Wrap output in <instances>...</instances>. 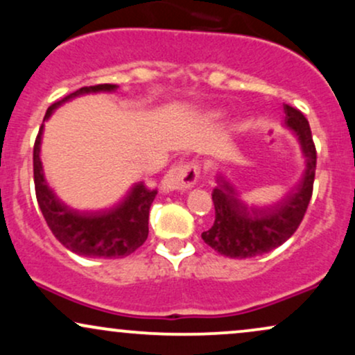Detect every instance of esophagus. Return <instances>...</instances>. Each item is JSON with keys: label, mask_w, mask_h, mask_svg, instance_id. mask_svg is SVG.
I'll use <instances>...</instances> for the list:
<instances>
[{"label": "esophagus", "mask_w": 355, "mask_h": 355, "mask_svg": "<svg viewBox=\"0 0 355 355\" xmlns=\"http://www.w3.org/2000/svg\"><path fill=\"white\" fill-rule=\"evenodd\" d=\"M198 165L195 164H180L173 168H170L162 180V190L173 191V190H189L198 180Z\"/></svg>", "instance_id": "34e87169"}]
</instances>
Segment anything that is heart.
Here are the masks:
<instances>
[{
    "label": "heart",
    "instance_id": "1",
    "mask_svg": "<svg viewBox=\"0 0 355 355\" xmlns=\"http://www.w3.org/2000/svg\"><path fill=\"white\" fill-rule=\"evenodd\" d=\"M211 116H214V118H217V116H220V113H218V112H215V113H211Z\"/></svg>",
    "mask_w": 355,
    "mask_h": 355
}]
</instances>
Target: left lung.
<instances>
[{
  "label": "left lung",
  "instance_id": "obj_1",
  "mask_svg": "<svg viewBox=\"0 0 355 355\" xmlns=\"http://www.w3.org/2000/svg\"><path fill=\"white\" fill-rule=\"evenodd\" d=\"M284 123L297 137L300 152L305 158V170L295 190L280 202L268 207L247 205L235 185L223 173L215 178L211 200L215 205V222L211 229L203 232L207 245L220 255L230 259H250L263 255L282 245L294 235L302 222L312 197L315 177L317 153L311 126L302 112L284 105Z\"/></svg>",
  "mask_w": 355,
  "mask_h": 355
}]
</instances>
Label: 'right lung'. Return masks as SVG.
<instances>
[{
    "instance_id": "right-lung-1",
    "label": "right lung",
    "mask_w": 355,
    "mask_h": 355,
    "mask_svg": "<svg viewBox=\"0 0 355 355\" xmlns=\"http://www.w3.org/2000/svg\"><path fill=\"white\" fill-rule=\"evenodd\" d=\"M116 85L83 87L53 103L46 110L43 125L33 148V173L36 200L48 227L68 250L89 259H121L144 245L148 237V214L157 190H150L138 182L116 205L98 211H80L67 205L48 185L42 164V140L44 121L50 120L55 110L76 96L88 93H113Z\"/></svg>"
}]
</instances>
